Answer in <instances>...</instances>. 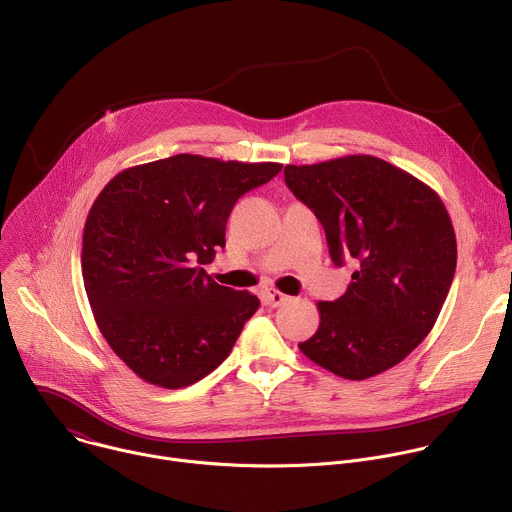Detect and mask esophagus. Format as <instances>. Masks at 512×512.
Listing matches in <instances>:
<instances>
[{
    "label": "esophagus",
    "mask_w": 512,
    "mask_h": 512,
    "mask_svg": "<svg viewBox=\"0 0 512 512\" xmlns=\"http://www.w3.org/2000/svg\"><path fill=\"white\" fill-rule=\"evenodd\" d=\"M265 302H267L271 308H277V306H281V304L287 302V296L281 294L279 289L269 287V289H265Z\"/></svg>",
    "instance_id": "obj_1"
}]
</instances>
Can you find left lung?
Here are the masks:
<instances>
[{"label":"left lung","instance_id":"8db88e82","mask_svg":"<svg viewBox=\"0 0 512 512\" xmlns=\"http://www.w3.org/2000/svg\"><path fill=\"white\" fill-rule=\"evenodd\" d=\"M283 174L322 223L332 261L356 263L344 296L318 302L320 326L300 350L348 381L389 371L431 332L456 273V233L442 198L364 154L289 164Z\"/></svg>","mask_w":512,"mask_h":512}]
</instances>
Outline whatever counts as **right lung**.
<instances>
[{
    "mask_svg": "<svg viewBox=\"0 0 512 512\" xmlns=\"http://www.w3.org/2000/svg\"><path fill=\"white\" fill-rule=\"evenodd\" d=\"M281 164L178 154L107 182L83 233V281L111 350L145 383L182 389L237 342L259 300L200 267L225 247L235 202Z\"/></svg>",
    "mask_w": 512,
    "mask_h": 512,
    "instance_id": "obj_1",
    "label": "right lung"
}]
</instances>
